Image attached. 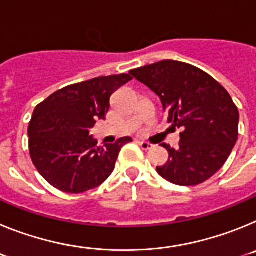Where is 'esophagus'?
Here are the masks:
<instances>
[{
  "label": "esophagus",
  "instance_id": "obj_1",
  "mask_svg": "<svg viewBox=\"0 0 256 256\" xmlns=\"http://www.w3.org/2000/svg\"><path fill=\"white\" fill-rule=\"evenodd\" d=\"M138 144L141 146L142 150H144V151H148L154 148V144H150V142H148V141H140Z\"/></svg>",
  "mask_w": 256,
  "mask_h": 256
}]
</instances>
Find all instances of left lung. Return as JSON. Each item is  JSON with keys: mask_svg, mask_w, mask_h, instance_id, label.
<instances>
[{"mask_svg": "<svg viewBox=\"0 0 256 256\" xmlns=\"http://www.w3.org/2000/svg\"><path fill=\"white\" fill-rule=\"evenodd\" d=\"M159 96L168 123L180 128L177 148L162 144L168 162L156 170L178 186L205 182L227 162L238 137L240 114L224 88L192 65L162 60L130 72Z\"/></svg>", "mask_w": 256, "mask_h": 256, "instance_id": "left-lung-1", "label": "left lung"}]
</instances>
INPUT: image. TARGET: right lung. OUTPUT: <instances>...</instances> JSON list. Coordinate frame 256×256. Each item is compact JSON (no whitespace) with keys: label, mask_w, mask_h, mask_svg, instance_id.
<instances>
[{"label":"right lung","mask_w":256,"mask_h":256,"mask_svg":"<svg viewBox=\"0 0 256 256\" xmlns=\"http://www.w3.org/2000/svg\"><path fill=\"white\" fill-rule=\"evenodd\" d=\"M132 79L130 74L98 76L70 84L34 108L29 123V152L40 174L66 194L96 188L115 168L122 148L130 137L98 146L91 130L105 120L110 98Z\"/></svg>","instance_id":"obj_1"}]
</instances>
